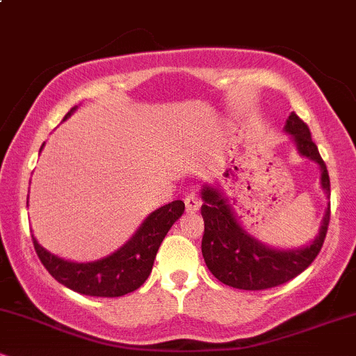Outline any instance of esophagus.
<instances>
[{"label": "esophagus", "instance_id": "esophagus-1", "mask_svg": "<svg viewBox=\"0 0 356 356\" xmlns=\"http://www.w3.org/2000/svg\"><path fill=\"white\" fill-rule=\"evenodd\" d=\"M184 202H186L187 212H195L199 211V207H201V197H199L195 191L189 192V194L186 195V199H184Z\"/></svg>", "mask_w": 356, "mask_h": 356}]
</instances>
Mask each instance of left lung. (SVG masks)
<instances>
[{
    "mask_svg": "<svg viewBox=\"0 0 356 356\" xmlns=\"http://www.w3.org/2000/svg\"><path fill=\"white\" fill-rule=\"evenodd\" d=\"M284 130L293 136L298 152L314 161L321 169V187L330 194V175L318 147L312 140L308 125L291 112ZM204 219L202 256L209 271L220 283L246 291H261L288 283L303 273L321 251L330 224V204L323 216L318 236L301 249H275L264 246L244 231L227 199L216 187H202Z\"/></svg>",
    "mask_w": 356,
    "mask_h": 356,
    "instance_id": "1",
    "label": "left lung"
}]
</instances>
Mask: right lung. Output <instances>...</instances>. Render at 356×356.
Returning <instances> with one entry per match:
<instances>
[{
	"label": "right lung",
	"mask_w": 356,
	"mask_h": 356,
	"mask_svg": "<svg viewBox=\"0 0 356 356\" xmlns=\"http://www.w3.org/2000/svg\"><path fill=\"white\" fill-rule=\"evenodd\" d=\"M70 112L65 115L67 120ZM182 201H174L159 207L147 218L130 241L104 259L92 263H72L48 252L33 238L35 251L47 271L73 291L87 296L117 298L136 291L145 283L152 271L155 254L172 224L182 216Z\"/></svg>",
	"instance_id": "add662e5"
}]
</instances>
